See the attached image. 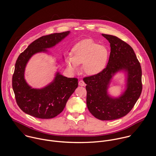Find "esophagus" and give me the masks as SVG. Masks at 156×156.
<instances>
[{
	"label": "esophagus",
	"mask_w": 156,
	"mask_h": 156,
	"mask_svg": "<svg viewBox=\"0 0 156 156\" xmlns=\"http://www.w3.org/2000/svg\"><path fill=\"white\" fill-rule=\"evenodd\" d=\"M79 85L80 86H82V87H85V85H86L85 83L82 80H80V81L79 82Z\"/></svg>",
	"instance_id": "obj_1"
}]
</instances>
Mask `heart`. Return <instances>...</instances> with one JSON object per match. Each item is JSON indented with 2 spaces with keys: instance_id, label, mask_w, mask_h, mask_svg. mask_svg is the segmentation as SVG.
<instances>
[{
  "instance_id": "b5f03b06",
  "label": "heart",
  "mask_w": 156,
  "mask_h": 156,
  "mask_svg": "<svg viewBox=\"0 0 156 156\" xmlns=\"http://www.w3.org/2000/svg\"><path fill=\"white\" fill-rule=\"evenodd\" d=\"M109 57V51L106 47L93 40L87 39L74 46L72 56L67 57L66 64L70 70L76 71L79 64L83 63L84 71L88 75H95L105 69Z\"/></svg>"
}]
</instances>
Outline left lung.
I'll return each instance as SVG.
<instances>
[{"label":"left lung","mask_w":156,"mask_h":156,"mask_svg":"<svg viewBox=\"0 0 156 156\" xmlns=\"http://www.w3.org/2000/svg\"><path fill=\"white\" fill-rule=\"evenodd\" d=\"M109 42L111 53L106 67L100 73L83 78L87 84V105L90 113L100 120H113L129 113L142 89V69L132 47L119 38L102 34ZM124 70L128 73L127 89L113 98L107 89L113 75Z\"/></svg>","instance_id":"8db88e82"}]
</instances>
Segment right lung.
Returning <instances> with one entry per match:
<instances>
[{
	"instance_id": "1",
	"label": "right lung",
	"mask_w": 156,
	"mask_h": 156,
	"mask_svg": "<svg viewBox=\"0 0 156 156\" xmlns=\"http://www.w3.org/2000/svg\"><path fill=\"white\" fill-rule=\"evenodd\" d=\"M69 31L43 36L33 41L18 57L12 76V89L16 102L24 113L41 119L53 118L64 110L67 101L78 87L77 78H68L56 73L49 85L41 89L32 88L24 77L25 67L29 59L38 52H47L61 41Z\"/></svg>"
}]
</instances>
